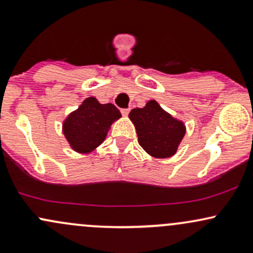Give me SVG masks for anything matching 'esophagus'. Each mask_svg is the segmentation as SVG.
I'll return each instance as SVG.
<instances>
[{
    "label": "esophagus",
    "instance_id": "1",
    "mask_svg": "<svg viewBox=\"0 0 253 253\" xmlns=\"http://www.w3.org/2000/svg\"><path fill=\"white\" fill-rule=\"evenodd\" d=\"M128 113H129V108H124V109H121V114H123L124 117H127V115H128Z\"/></svg>",
    "mask_w": 253,
    "mask_h": 253
}]
</instances>
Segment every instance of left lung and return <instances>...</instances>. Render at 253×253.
<instances>
[{
    "label": "left lung",
    "mask_w": 253,
    "mask_h": 253,
    "mask_svg": "<svg viewBox=\"0 0 253 253\" xmlns=\"http://www.w3.org/2000/svg\"><path fill=\"white\" fill-rule=\"evenodd\" d=\"M129 119L134 124L140 146L156 158L175 155L185 134V127L164 112L156 101H149L144 108L130 110Z\"/></svg>",
    "instance_id": "1"
}]
</instances>
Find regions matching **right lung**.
Listing matches in <instances>:
<instances>
[{
  "label": "right lung",
  "instance_id": "right-lung-1",
  "mask_svg": "<svg viewBox=\"0 0 253 253\" xmlns=\"http://www.w3.org/2000/svg\"><path fill=\"white\" fill-rule=\"evenodd\" d=\"M120 117V110L114 104H101L95 97H89L69 115L63 132L72 149L88 153L102 143L110 125Z\"/></svg>",
  "mask_w": 253,
  "mask_h": 253
}]
</instances>
